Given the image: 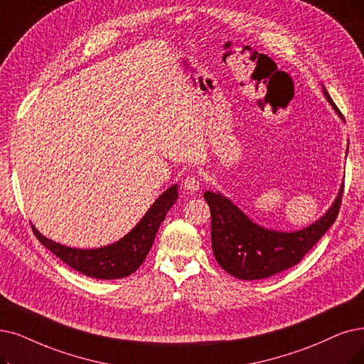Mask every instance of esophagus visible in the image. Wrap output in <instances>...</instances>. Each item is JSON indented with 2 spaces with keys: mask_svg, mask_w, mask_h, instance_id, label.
<instances>
[{
  "mask_svg": "<svg viewBox=\"0 0 364 364\" xmlns=\"http://www.w3.org/2000/svg\"><path fill=\"white\" fill-rule=\"evenodd\" d=\"M183 190L186 193H191V194L197 193L200 190V179L197 176H193V174L191 176H186L183 179Z\"/></svg>",
  "mask_w": 364,
  "mask_h": 364,
  "instance_id": "34e87169",
  "label": "esophagus"
}]
</instances>
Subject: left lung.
I'll list each match as a JSON object with an SVG mask.
<instances>
[{"instance_id": "8db88e82", "label": "left lung", "mask_w": 364, "mask_h": 364, "mask_svg": "<svg viewBox=\"0 0 364 364\" xmlns=\"http://www.w3.org/2000/svg\"><path fill=\"white\" fill-rule=\"evenodd\" d=\"M331 107L343 118L324 88ZM345 121V119H343ZM342 190L324 216L309 227L297 231H274L252 223L237 206L220 193H205L212 216L213 255L227 273L243 281L269 278L296 266L336 221Z\"/></svg>"}]
</instances>
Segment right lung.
<instances>
[{
  "label": "right lung",
  "instance_id": "add662e5",
  "mask_svg": "<svg viewBox=\"0 0 364 364\" xmlns=\"http://www.w3.org/2000/svg\"><path fill=\"white\" fill-rule=\"evenodd\" d=\"M178 200V185L159 196L140 223L121 240L97 250H77L56 243L31 225L41 245L75 270L95 279H119L134 273L149 254L155 235L168 209Z\"/></svg>",
  "mask_w": 364,
  "mask_h": 364
}]
</instances>
